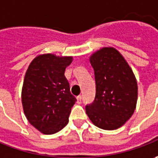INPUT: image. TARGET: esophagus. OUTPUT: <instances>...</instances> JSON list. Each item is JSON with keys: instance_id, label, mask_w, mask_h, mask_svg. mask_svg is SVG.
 I'll list each match as a JSON object with an SVG mask.
<instances>
[{"instance_id": "34e87169", "label": "esophagus", "mask_w": 158, "mask_h": 158, "mask_svg": "<svg viewBox=\"0 0 158 158\" xmlns=\"http://www.w3.org/2000/svg\"><path fill=\"white\" fill-rule=\"evenodd\" d=\"M81 101H82V96L81 95H78L77 96V102L80 104L81 103Z\"/></svg>"}]
</instances>
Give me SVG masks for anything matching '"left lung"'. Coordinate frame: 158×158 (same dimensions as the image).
<instances>
[{
    "label": "left lung",
    "instance_id": "8db88e82",
    "mask_svg": "<svg viewBox=\"0 0 158 158\" xmlns=\"http://www.w3.org/2000/svg\"><path fill=\"white\" fill-rule=\"evenodd\" d=\"M90 63L94 71V101L85 111L98 128L114 130L132 116L137 101V83L133 72L121 53L102 48L93 54Z\"/></svg>",
    "mask_w": 158,
    "mask_h": 158
}]
</instances>
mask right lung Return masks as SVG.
Returning <instances> with one entry per match:
<instances>
[{"mask_svg":"<svg viewBox=\"0 0 158 158\" xmlns=\"http://www.w3.org/2000/svg\"><path fill=\"white\" fill-rule=\"evenodd\" d=\"M72 57L44 54L34 58L25 74L22 102L28 121L45 135L60 131L69 122L77 99L64 76Z\"/></svg>","mask_w":158,"mask_h":158,"instance_id":"right-lung-1","label":"right lung"}]
</instances>
